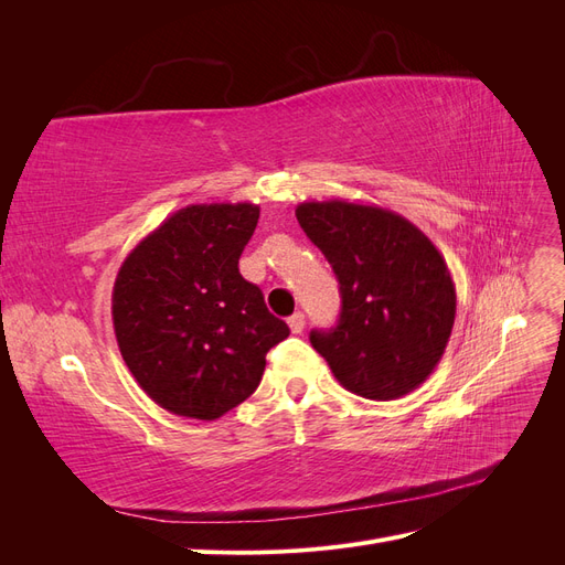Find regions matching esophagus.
Masks as SVG:
<instances>
[{
  "instance_id": "34e87169",
  "label": "esophagus",
  "mask_w": 565,
  "mask_h": 565,
  "mask_svg": "<svg viewBox=\"0 0 565 565\" xmlns=\"http://www.w3.org/2000/svg\"><path fill=\"white\" fill-rule=\"evenodd\" d=\"M287 324H289V330H292V334H301L306 318H303V313H295V316H289Z\"/></svg>"
}]
</instances>
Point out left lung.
Returning a JSON list of instances; mask_svg holds the SVG:
<instances>
[{"instance_id":"obj_1","label":"left lung","mask_w":565,"mask_h":565,"mask_svg":"<svg viewBox=\"0 0 565 565\" xmlns=\"http://www.w3.org/2000/svg\"><path fill=\"white\" fill-rule=\"evenodd\" d=\"M297 221L330 262L341 313L311 347L355 396L396 401L440 363L457 295L446 259L415 224L377 204L301 202Z\"/></svg>"}]
</instances>
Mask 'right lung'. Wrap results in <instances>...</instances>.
I'll return each instance as SVG.
<instances>
[{
    "label": "right lung",
    "mask_w": 565,
    "mask_h": 565,
    "mask_svg": "<svg viewBox=\"0 0 565 565\" xmlns=\"http://www.w3.org/2000/svg\"><path fill=\"white\" fill-rule=\"evenodd\" d=\"M259 221L252 202L188 204L117 270L113 324L139 386L167 413L212 422L259 386L266 353L287 339L237 259Z\"/></svg>",
    "instance_id": "add662e5"
}]
</instances>
